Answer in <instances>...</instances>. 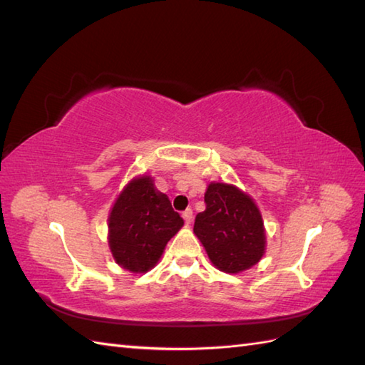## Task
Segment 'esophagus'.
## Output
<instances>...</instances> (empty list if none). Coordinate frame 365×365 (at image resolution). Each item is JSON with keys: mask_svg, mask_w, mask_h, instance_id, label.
Here are the masks:
<instances>
[{"mask_svg": "<svg viewBox=\"0 0 365 365\" xmlns=\"http://www.w3.org/2000/svg\"><path fill=\"white\" fill-rule=\"evenodd\" d=\"M182 218L185 220V222H187V224L191 222V220H192V210H191V208H187V210L182 213Z\"/></svg>", "mask_w": 365, "mask_h": 365, "instance_id": "obj_1", "label": "esophagus"}]
</instances>
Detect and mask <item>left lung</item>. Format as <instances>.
<instances>
[{"mask_svg":"<svg viewBox=\"0 0 365 365\" xmlns=\"http://www.w3.org/2000/svg\"><path fill=\"white\" fill-rule=\"evenodd\" d=\"M204 200L195 234L213 265L234 274L255 265L265 252V229L254 200L227 183L208 185Z\"/></svg>","mask_w":365,"mask_h":365,"instance_id":"left-lung-1","label":"left lung"}]
</instances>
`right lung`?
<instances>
[{
	"label": "right lung",
	"mask_w": 365,
	"mask_h": 365,
	"mask_svg": "<svg viewBox=\"0 0 365 365\" xmlns=\"http://www.w3.org/2000/svg\"><path fill=\"white\" fill-rule=\"evenodd\" d=\"M183 220L166 195L155 190L152 177L133 178L115 199L108 218V243L115 263L133 273L157 265L168 242Z\"/></svg>",
	"instance_id": "right-lung-1"
}]
</instances>
